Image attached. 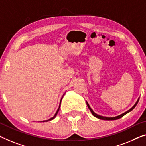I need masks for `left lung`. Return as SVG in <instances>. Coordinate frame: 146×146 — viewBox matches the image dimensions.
<instances>
[{
	"mask_svg": "<svg viewBox=\"0 0 146 146\" xmlns=\"http://www.w3.org/2000/svg\"><path fill=\"white\" fill-rule=\"evenodd\" d=\"M138 101H139V99L138 100V101L136 102V103L134 104V106H133V107H132L131 109H130V110H129V111H127V112H125V113H124L123 114H122V115H119V116H117V117H103V116H100V115H97L96 113H95L93 111H92V109L90 108V106H89V105H88V104L86 102V104H87V106H88V109L89 110H90V111H91V113H92V114L94 115V116L95 117H96V118H98V119H102V120H106V121H112V120H117V119H120V118H121V117H123L124 115H125L127 113H128L129 112H130V111H131L133 110V109L136 107V106L137 105V104H138Z\"/></svg>",
	"mask_w": 146,
	"mask_h": 146,
	"instance_id": "obj_1",
	"label": "left lung"
}]
</instances>
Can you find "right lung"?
Segmentation results:
<instances>
[{"label": "right lung", "instance_id": "1", "mask_svg": "<svg viewBox=\"0 0 146 146\" xmlns=\"http://www.w3.org/2000/svg\"><path fill=\"white\" fill-rule=\"evenodd\" d=\"M60 107H59V108H58V110H57V111H56V114L54 115V116L53 117H52V118H50V119H48V120H47V121H43V122H47V121H51V120H52V119H54V118H55L56 117V115H57V114H58V112L59 111V110H60Z\"/></svg>", "mask_w": 146, "mask_h": 146}]
</instances>
